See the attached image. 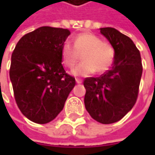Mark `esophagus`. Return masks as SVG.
Returning <instances> with one entry per match:
<instances>
[{
	"label": "esophagus",
	"instance_id": "34e87169",
	"mask_svg": "<svg viewBox=\"0 0 155 155\" xmlns=\"http://www.w3.org/2000/svg\"><path fill=\"white\" fill-rule=\"evenodd\" d=\"M81 82H82V80H81V79H80V78H76V83L80 84V83H81Z\"/></svg>",
	"mask_w": 155,
	"mask_h": 155
}]
</instances>
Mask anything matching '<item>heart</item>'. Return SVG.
<instances>
[{
	"mask_svg": "<svg viewBox=\"0 0 155 155\" xmlns=\"http://www.w3.org/2000/svg\"><path fill=\"white\" fill-rule=\"evenodd\" d=\"M82 54L83 62L72 71L75 76H87L95 71L103 74L112 66L116 51L112 45L103 42L101 38L91 33H81L74 39V45L64 42L61 48V57L64 64L72 68Z\"/></svg>",
	"mask_w": 155,
	"mask_h": 155,
	"instance_id": "1",
	"label": "heart"
}]
</instances>
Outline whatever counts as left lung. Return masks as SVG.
<instances>
[{
	"mask_svg": "<svg viewBox=\"0 0 155 155\" xmlns=\"http://www.w3.org/2000/svg\"><path fill=\"white\" fill-rule=\"evenodd\" d=\"M116 51L111 69L100 77H87L85 108L91 117L101 124L123 118L137 102L143 65L139 50L126 35L113 28H101Z\"/></svg>",
	"mask_w": 155,
	"mask_h": 155,
	"instance_id": "1",
	"label": "left lung"
}]
</instances>
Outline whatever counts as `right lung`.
I'll list each match as a JSON object with an SVG mask.
<instances>
[{
    "label": "right lung",
    "instance_id": "right-lung-1",
    "mask_svg": "<svg viewBox=\"0 0 155 155\" xmlns=\"http://www.w3.org/2000/svg\"><path fill=\"white\" fill-rule=\"evenodd\" d=\"M70 31L40 27L24 35L12 54L10 78L21 113L38 124H47L63 110L75 86L63 67L61 48Z\"/></svg>",
    "mask_w": 155,
    "mask_h": 155
}]
</instances>
